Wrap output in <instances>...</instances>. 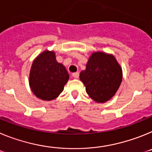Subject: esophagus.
<instances>
[{
  "label": "esophagus",
  "mask_w": 152,
  "mask_h": 152,
  "mask_svg": "<svg viewBox=\"0 0 152 152\" xmlns=\"http://www.w3.org/2000/svg\"><path fill=\"white\" fill-rule=\"evenodd\" d=\"M72 76H73L75 78H78V77H79V72H75V73L72 74Z\"/></svg>",
  "instance_id": "obj_1"
}]
</instances>
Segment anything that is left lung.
<instances>
[{"instance_id": "left-lung-1", "label": "left lung", "mask_w": 152, "mask_h": 152, "mask_svg": "<svg viewBox=\"0 0 152 152\" xmlns=\"http://www.w3.org/2000/svg\"><path fill=\"white\" fill-rule=\"evenodd\" d=\"M122 79V69L116 58L100 52L93 53L86 69L80 74L86 92L97 103L110 100L119 89Z\"/></svg>"}]
</instances>
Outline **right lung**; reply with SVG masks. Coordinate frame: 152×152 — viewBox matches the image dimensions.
I'll return each instance as SVG.
<instances>
[{"label":"right lung","instance_id":"right-lung-1","mask_svg":"<svg viewBox=\"0 0 152 152\" xmlns=\"http://www.w3.org/2000/svg\"><path fill=\"white\" fill-rule=\"evenodd\" d=\"M69 75L56 61L54 52L45 51L33 61L29 75L31 91L43 100H54L62 92Z\"/></svg>","mask_w":152,"mask_h":152}]
</instances>
